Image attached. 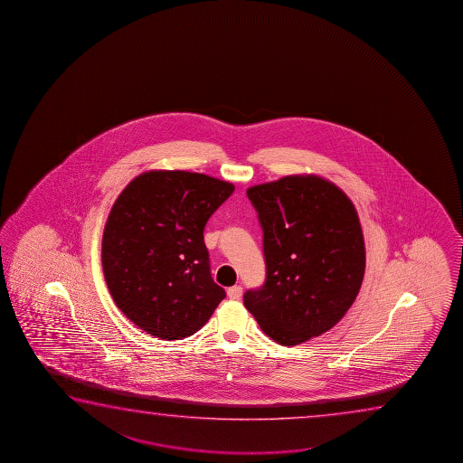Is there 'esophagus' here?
<instances>
[{"label": "esophagus", "mask_w": 463, "mask_h": 463, "mask_svg": "<svg viewBox=\"0 0 463 463\" xmlns=\"http://www.w3.org/2000/svg\"><path fill=\"white\" fill-rule=\"evenodd\" d=\"M241 294H243V289H241V286H231V288H229L228 289L229 298H232V300H235V298H241Z\"/></svg>", "instance_id": "1"}]
</instances>
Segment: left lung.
Masks as SVG:
<instances>
[{"mask_svg":"<svg viewBox=\"0 0 463 463\" xmlns=\"http://www.w3.org/2000/svg\"><path fill=\"white\" fill-rule=\"evenodd\" d=\"M262 228L266 281L243 296L272 340L294 346L332 329L354 304L365 272L355 207L317 175L248 188Z\"/></svg>","mask_w":463,"mask_h":463,"instance_id":"8db88e82","label":"left lung"}]
</instances>
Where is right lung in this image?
<instances>
[{"label":"right lung","instance_id":"1","mask_svg":"<svg viewBox=\"0 0 463 463\" xmlns=\"http://www.w3.org/2000/svg\"><path fill=\"white\" fill-rule=\"evenodd\" d=\"M234 184L186 171L140 174L117 197L102 270L128 319L161 340L196 334L226 298L210 273L203 228Z\"/></svg>","mask_w":463,"mask_h":463}]
</instances>
